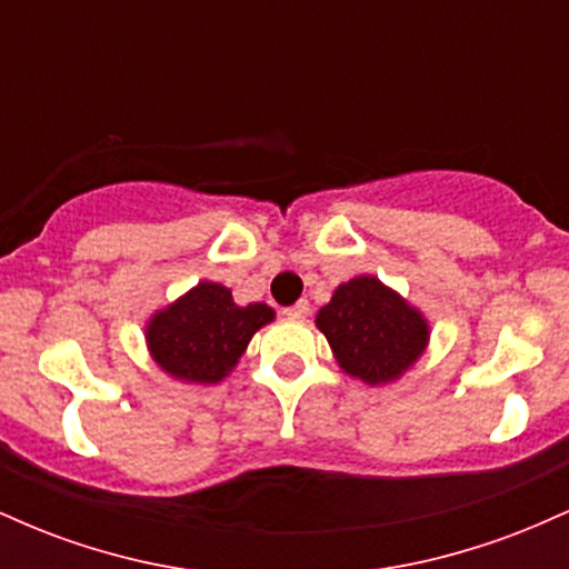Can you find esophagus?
<instances>
[{
  "label": "esophagus",
  "mask_w": 569,
  "mask_h": 569,
  "mask_svg": "<svg viewBox=\"0 0 569 569\" xmlns=\"http://www.w3.org/2000/svg\"><path fill=\"white\" fill-rule=\"evenodd\" d=\"M283 316H286V318H291V321H305V318L310 316V302H307V299H299L297 305L286 307Z\"/></svg>",
  "instance_id": "obj_1"
}]
</instances>
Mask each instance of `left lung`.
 <instances>
[{
  "label": "left lung",
  "mask_w": 569,
  "mask_h": 569,
  "mask_svg": "<svg viewBox=\"0 0 569 569\" xmlns=\"http://www.w3.org/2000/svg\"><path fill=\"white\" fill-rule=\"evenodd\" d=\"M316 326L337 367L371 388L401 380L430 345L426 312L377 276L339 283L329 305L316 312Z\"/></svg>",
  "instance_id": "obj_1"
}]
</instances>
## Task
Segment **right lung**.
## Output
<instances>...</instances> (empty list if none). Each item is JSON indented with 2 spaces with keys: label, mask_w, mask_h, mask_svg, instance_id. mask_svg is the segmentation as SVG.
Wrapping results in <instances>:
<instances>
[{
  "label": "right lung",
  "mask_w": 569,
  "mask_h": 569,
  "mask_svg": "<svg viewBox=\"0 0 569 569\" xmlns=\"http://www.w3.org/2000/svg\"><path fill=\"white\" fill-rule=\"evenodd\" d=\"M272 321L270 305H238L227 286L200 280L147 318L143 342L171 380L217 385L232 375L251 337Z\"/></svg>",
  "instance_id": "right-lung-1"
}]
</instances>
